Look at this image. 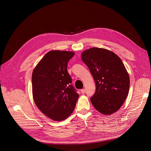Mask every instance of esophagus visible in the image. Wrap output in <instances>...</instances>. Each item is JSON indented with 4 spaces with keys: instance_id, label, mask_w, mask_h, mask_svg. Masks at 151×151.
I'll return each mask as SVG.
<instances>
[{
    "instance_id": "esophagus-1",
    "label": "esophagus",
    "mask_w": 151,
    "mask_h": 151,
    "mask_svg": "<svg viewBox=\"0 0 151 151\" xmlns=\"http://www.w3.org/2000/svg\"><path fill=\"white\" fill-rule=\"evenodd\" d=\"M81 92L82 93H84L86 92V89H82L81 90Z\"/></svg>"
}]
</instances>
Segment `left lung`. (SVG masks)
<instances>
[{"label": "left lung", "instance_id": "1", "mask_svg": "<svg viewBox=\"0 0 151 151\" xmlns=\"http://www.w3.org/2000/svg\"><path fill=\"white\" fill-rule=\"evenodd\" d=\"M96 84V91L91 98L94 108L104 114L117 111L127 98L129 78L120 58L106 49L92 47L81 55Z\"/></svg>", "mask_w": 151, "mask_h": 151}]
</instances>
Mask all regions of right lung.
Wrapping results in <instances>:
<instances>
[{
	"instance_id": "obj_1",
	"label": "right lung",
	"mask_w": 151,
	"mask_h": 151,
	"mask_svg": "<svg viewBox=\"0 0 151 151\" xmlns=\"http://www.w3.org/2000/svg\"><path fill=\"white\" fill-rule=\"evenodd\" d=\"M74 54L73 52L50 51L32 72L34 101L45 115L55 121L67 118L79 97L67 70L68 62Z\"/></svg>"
}]
</instances>
